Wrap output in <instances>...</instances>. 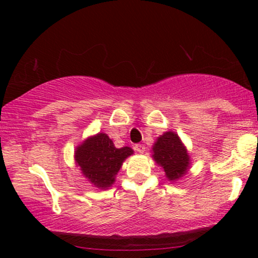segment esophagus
Here are the masks:
<instances>
[{"label": "esophagus", "mask_w": 258, "mask_h": 258, "mask_svg": "<svg viewBox=\"0 0 258 258\" xmlns=\"http://www.w3.org/2000/svg\"><path fill=\"white\" fill-rule=\"evenodd\" d=\"M134 149H135L137 153L140 154H143L144 151H146V147L143 146V144H135V147H134Z\"/></svg>", "instance_id": "obj_1"}]
</instances>
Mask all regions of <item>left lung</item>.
<instances>
[{
  "mask_svg": "<svg viewBox=\"0 0 258 258\" xmlns=\"http://www.w3.org/2000/svg\"><path fill=\"white\" fill-rule=\"evenodd\" d=\"M153 157L164 169L169 181L183 177L190 167L188 150L177 134L167 132L158 137L153 146Z\"/></svg>",
  "mask_w": 258,
  "mask_h": 258,
  "instance_id": "8db88e82",
  "label": "left lung"
}]
</instances>
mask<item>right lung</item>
<instances>
[{
    "mask_svg": "<svg viewBox=\"0 0 258 258\" xmlns=\"http://www.w3.org/2000/svg\"><path fill=\"white\" fill-rule=\"evenodd\" d=\"M133 154L132 148L118 149L107 134L98 133L88 137L76 148L75 161L91 184L100 189H108L115 182V176L123 161Z\"/></svg>",
    "mask_w": 258,
    "mask_h": 258,
    "instance_id": "add662e5",
    "label": "right lung"
}]
</instances>
